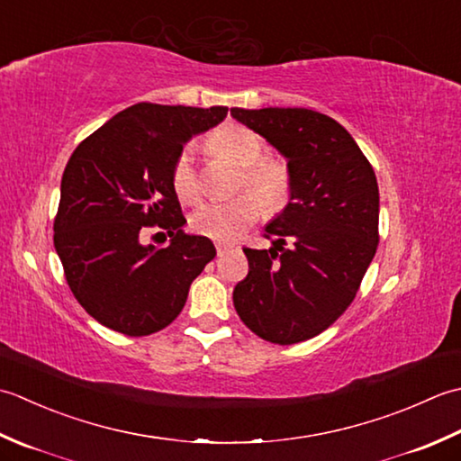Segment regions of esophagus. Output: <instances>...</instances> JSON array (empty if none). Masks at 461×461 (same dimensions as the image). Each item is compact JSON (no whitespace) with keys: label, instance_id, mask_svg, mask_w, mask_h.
Here are the masks:
<instances>
[{"label":"esophagus","instance_id":"34e87169","mask_svg":"<svg viewBox=\"0 0 461 461\" xmlns=\"http://www.w3.org/2000/svg\"><path fill=\"white\" fill-rule=\"evenodd\" d=\"M214 249H217V255L221 257V255H224V252L232 249V244H227V242H217V244H214Z\"/></svg>","mask_w":461,"mask_h":461}]
</instances>
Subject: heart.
Returning a JSON list of instances; mask_svg holds the SVG:
<instances>
[{"mask_svg":"<svg viewBox=\"0 0 461 461\" xmlns=\"http://www.w3.org/2000/svg\"><path fill=\"white\" fill-rule=\"evenodd\" d=\"M211 145L242 168L240 194L227 203H206L191 214V229L214 240H237L250 224H255L262 209L267 212L283 211L293 194V171L285 158L262 157V139L242 125H224L212 135ZM171 186L183 203H196L201 196L199 175H196L194 147L186 145L176 155L171 171Z\"/></svg>","mask_w":461,"mask_h":461,"instance_id":"b5f03b06","label":"heart"}]
</instances>
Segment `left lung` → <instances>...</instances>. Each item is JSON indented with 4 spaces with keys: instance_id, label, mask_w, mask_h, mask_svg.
I'll return each instance as SVG.
<instances>
[{
    "instance_id": "obj_1",
    "label": "left lung",
    "mask_w": 461,
    "mask_h": 461,
    "mask_svg": "<svg viewBox=\"0 0 461 461\" xmlns=\"http://www.w3.org/2000/svg\"><path fill=\"white\" fill-rule=\"evenodd\" d=\"M230 113L275 145L293 171L290 203L265 232L272 249H242L249 275L232 303L262 340L303 342L334 324L358 293L380 240L378 181L332 117L304 107Z\"/></svg>"
}]
</instances>
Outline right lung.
Returning a JSON list of instances; mask_svg holds the SVG:
<instances>
[{"label":"right lung","mask_w":461,"mask_h":461,"mask_svg":"<svg viewBox=\"0 0 461 461\" xmlns=\"http://www.w3.org/2000/svg\"><path fill=\"white\" fill-rule=\"evenodd\" d=\"M227 107L137 103L83 139L61 178L53 244L77 303L127 336L163 330L181 314L193 280L217 255L206 237L185 234L171 186L176 155ZM149 230L172 242L147 245Z\"/></svg>","instance_id":"obj_1"}]
</instances>
